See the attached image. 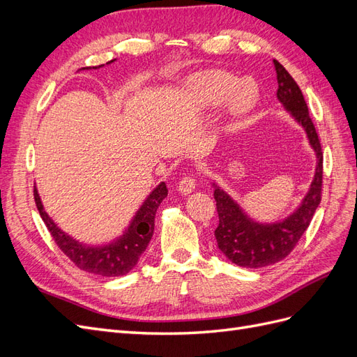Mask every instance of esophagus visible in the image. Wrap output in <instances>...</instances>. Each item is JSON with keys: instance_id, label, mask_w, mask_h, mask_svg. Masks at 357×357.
Instances as JSON below:
<instances>
[{"instance_id": "1", "label": "esophagus", "mask_w": 357, "mask_h": 357, "mask_svg": "<svg viewBox=\"0 0 357 357\" xmlns=\"http://www.w3.org/2000/svg\"><path fill=\"white\" fill-rule=\"evenodd\" d=\"M195 178H193L192 176H186L183 177L178 183V192L181 193V195H189V193H192L193 190H195Z\"/></svg>"}]
</instances>
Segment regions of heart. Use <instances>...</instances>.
Instances as JSON below:
<instances>
[{
  "instance_id": "heart-1",
  "label": "heart",
  "mask_w": 357,
  "mask_h": 357,
  "mask_svg": "<svg viewBox=\"0 0 357 357\" xmlns=\"http://www.w3.org/2000/svg\"><path fill=\"white\" fill-rule=\"evenodd\" d=\"M247 83L222 70L202 71L190 77L185 86L189 101L198 110L218 109L226 100V113L231 121H238L250 113L253 109V100L244 98V89Z\"/></svg>"
}]
</instances>
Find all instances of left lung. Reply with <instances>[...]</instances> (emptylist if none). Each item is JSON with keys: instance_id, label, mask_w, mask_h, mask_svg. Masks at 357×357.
<instances>
[{"instance_id": "8db88e82", "label": "left lung", "mask_w": 357, "mask_h": 357, "mask_svg": "<svg viewBox=\"0 0 357 357\" xmlns=\"http://www.w3.org/2000/svg\"><path fill=\"white\" fill-rule=\"evenodd\" d=\"M277 73V98L290 116L304 128L308 143L316 152L314 178L298 208L287 218L273 223H261L248 218L232 197L213 181L219 226L214 231L220 252L235 265L243 268H264L277 264L294 250L302 234L307 231L321 201L323 153L316 128L299 86L278 61H273Z\"/></svg>"}]
</instances>
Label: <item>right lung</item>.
<instances>
[{
    "label": "right lung",
    "instance_id": "right-lung-1",
    "mask_svg": "<svg viewBox=\"0 0 357 357\" xmlns=\"http://www.w3.org/2000/svg\"><path fill=\"white\" fill-rule=\"evenodd\" d=\"M114 61L116 59L107 62V66ZM101 67H104V63L98 67H84L80 70H96ZM167 185L164 181H160L149 193V197L144 199L142 207L138 208L132 220L129 222L128 228L121 236H117L116 240L107 244L91 245L80 243L67 232H63L46 213L38 195V190L34 189V199L41 219L46 223L47 229L58 247L66 253V256L75 266L83 269L86 273L101 277H121L135 268L139 256L146 252L150 240H152L156 210L160 202L167 198Z\"/></svg>",
    "mask_w": 357,
    "mask_h": 357
}]
</instances>
